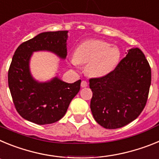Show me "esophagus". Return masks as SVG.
Segmentation results:
<instances>
[{"label":"esophagus","mask_w":159,"mask_h":159,"mask_svg":"<svg viewBox=\"0 0 159 159\" xmlns=\"http://www.w3.org/2000/svg\"><path fill=\"white\" fill-rule=\"evenodd\" d=\"M88 83L87 82V81L83 80L82 82H81V87H82V88H86V87H88Z\"/></svg>","instance_id":"esophagus-1"}]
</instances>
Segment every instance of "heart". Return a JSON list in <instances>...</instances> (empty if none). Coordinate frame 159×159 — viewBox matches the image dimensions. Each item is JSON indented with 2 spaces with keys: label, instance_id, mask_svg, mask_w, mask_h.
Wrapping results in <instances>:
<instances>
[{
  "label": "heart",
  "instance_id": "b5f03b06",
  "mask_svg": "<svg viewBox=\"0 0 159 159\" xmlns=\"http://www.w3.org/2000/svg\"><path fill=\"white\" fill-rule=\"evenodd\" d=\"M121 53L119 48L99 40H90L77 46L74 58L71 60L73 65L86 64V71L92 77L100 78L111 73L119 64Z\"/></svg>",
  "mask_w": 159,
  "mask_h": 159
}]
</instances>
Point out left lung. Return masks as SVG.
<instances>
[{
  "label": "left lung",
  "mask_w": 159,
  "mask_h": 159,
  "mask_svg": "<svg viewBox=\"0 0 159 159\" xmlns=\"http://www.w3.org/2000/svg\"><path fill=\"white\" fill-rule=\"evenodd\" d=\"M91 111L106 129L123 127L139 117L148 99L151 69L138 48L128 53L109 75L89 80Z\"/></svg>",
  "instance_id": "obj_1"
}]
</instances>
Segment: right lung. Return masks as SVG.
Listing matches in <instances>:
<instances>
[{
    "instance_id": "1",
    "label": "right lung",
    "mask_w": 159,
    "mask_h": 159,
    "mask_svg": "<svg viewBox=\"0 0 159 159\" xmlns=\"http://www.w3.org/2000/svg\"><path fill=\"white\" fill-rule=\"evenodd\" d=\"M67 39V31L42 32L22 43L14 53L8 73V88L16 110L28 121L39 125L59 121L80 89V80L68 84L55 77L40 83L29 70L33 52L49 51L65 59Z\"/></svg>"
}]
</instances>
